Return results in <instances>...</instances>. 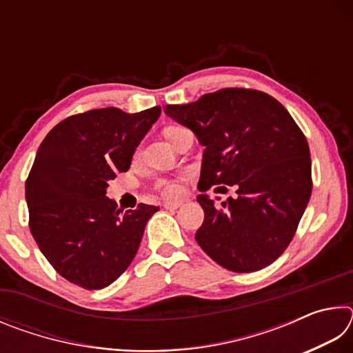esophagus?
<instances>
[{"label": "esophagus", "mask_w": 353, "mask_h": 353, "mask_svg": "<svg viewBox=\"0 0 353 353\" xmlns=\"http://www.w3.org/2000/svg\"><path fill=\"white\" fill-rule=\"evenodd\" d=\"M181 205H182V202H179V201H165L163 202V207L166 208V210H177Z\"/></svg>", "instance_id": "34e87169"}]
</instances>
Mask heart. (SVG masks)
<instances>
[{
	"mask_svg": "<svg viewBox=\"0 0 353 353\" xmlns=\"http://www.w3.org/2000/svg\"><path fill=\"white\" fill-rule=\"evenodd\" d=\"M176 129H179V128H168L165 130V135L171 134L172 130H176ZM157 188L163 196H177L179 193H181L182 185L179 183V181H174V179H162V181L157 183Z\"/></svg>",
	"mask_w": 353,
	"mask_h": 353,
	"instance_id": "heart-1",
	"label": "heart"
}]
</instances>
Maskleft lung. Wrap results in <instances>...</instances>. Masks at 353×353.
<instances>
[{
    "mask_svg": "<svg viewBox=\"0 0 353 353\" xmlns=\"http://www.w3.org/2000/svg\"><path fill=\"white\" fill-rule=\"evenodd\" d=\"M163 110L205 146L199 191L238 188L223 208L198 196L205 213L196 232L202 250L234 272L271 265L294 236L313 188L308 143L288 110L249 88H223Z\"/></svg>",
    "mask_w": 353,
    "mask_h": 353,
    "instance_id": "8db88e82",
    "label": "left lung"
}]
</instances>
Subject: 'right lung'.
Returning <instances> with one entry per match:
<instances>
[{
	"mask_svg": "<svg viewBox=\"0 0 353 353\" xmlns=\"http://www.w3.org/2000/svg\"><path fill=\"white\" fill-rule=\"evenodd\" d=\"M162 109L117 107L68 117L50 130L26 181L29 229L41 254L71 283L101 290L121 276L159 207L119 210L105 196L109 181L132 155Z\"/></svg>",
	"mask_w": 353,
	"mask_h": 353,
	"instance_id": "right-lung-1",
	"label": "right lung"
}]
</instances>
